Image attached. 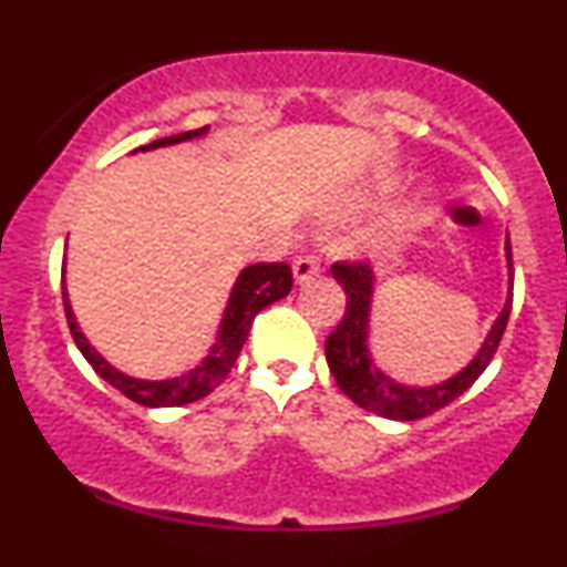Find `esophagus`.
<instances>
[{
  "mask_svg": "<svg viewBox=\"0 0 567 567\" xmlns=\"http://www.w3.org/2000/svg\"><path fill=\"white\" fill-rule=\"evenodd\" d=\"M320 266H322V261L317 252H301V256L292 261V275H296L298 282H303V279L315 277L317 271H320Z\"/></svg>",
  "mask_w": 567,
  "mask_h": 567,
  "instance_id": "esophagus-1",
  "label": "esophagus"
}]
</instances>
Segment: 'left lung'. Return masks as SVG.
I'll return each mask as SVG.
<instances>
[{
    "mask_svg": "<svg viewBox=\"0 0 567 567\" xmlns=\"http://www.w3.org/2000/svg\"><path fill=\"white\" fill-rule=\"evenodd\" d=\"M506 256H509V275H512V245L506 239ZM333 277L347 290V309H343L341 322L336 324L333 333L324 341V354H328L330 373L336 375L338 386L343 394L360 408L379 413L383 419L396 421H415L424 415L437 413L440 408L451 405L455 396H461L474 381L483 375V370L491 365L493 354L498 351L501 336H504L506 322H509L512 296L506 309L493 324L491 336H487L485 347L474 357L470 368L461 370L458 375L437 386L419 389V386H402L383 375L373 365L368 354V311H370V292H373V271L365 261H336L330 266Z\"/></svg>",
    "mask_w": 567,
    "mask_h": 567,
    "instance_id": "obj_1",
    "label": "left lung"
}]
</instances>
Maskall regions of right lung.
<instances>
[{
    "label": "right lung",
    "mask_w": 567,
    "mask_h": 567,
    "mask_svg": "<svg viewBox=\"0 0 567 567\" xmlns=\"http://www.w3.org/2000/svg\"><path fill=\"white\" fill-rule=\"evenodd\" d=\"M205 133V127L199 130H186V133L171 135V138L152 141L148 146L135 148V152H146V148L167 146V143L188 141L194 135ZM292 288V269L290 264L285 261H266V264H252L239 275L237 285H234L229 306H226L224 324H220L218 343L210 349V354L205 357V362L194 370H188L186 375H178V379L171 381H138L130 379V375L120 373V370L109 365L97 351L90 347L87 338L82 336V330L76 328L74 315H71V306L66 292H63V309H66V322L71 330V338L80 347L84 360L93 365V370L101 375L103 381L112 383L114 389H120L127 400L138 402V405L146 408H173V405H188V402H197L202 396H207L213 389L220 386V381L229 375V370L237 362L239 351H243L247 333H250L252 320H256L258 311L264 306L279 301L285 298Z\"/></svg>",
    "instance_id": "1"
}]
</instances>
